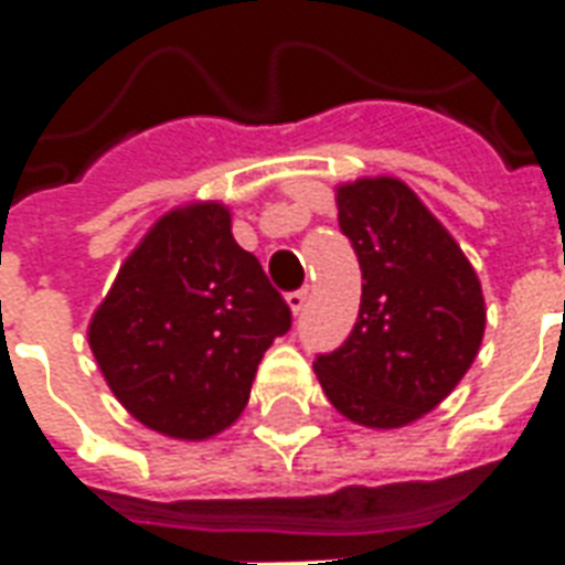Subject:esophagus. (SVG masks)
Listing matches in <instances>:
<instances>
[{
  "label": "esophagus",
  "mask_w": 565,
  "mask_h": 565,
  "mask_svg": "<svg viewBox=\"0 0 565 565\" xmlns=\"http://www.w3.org/2000/svg\"><path fill=\"white\" fill-rule=\"evenodd\" d=\"M306 302H308L306 287H302V290H294V294H287V306H290V311H294V315H299V311L306 308Z\"/></svg>",
  "instance_id": "34e87169"
}]
</instances>
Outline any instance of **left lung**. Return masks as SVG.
Here are the masks:
<instances>
[{
  "mask_svg": "<svg viewBox=\"0 0 565 565\" xmlns=\"http://www.w3.org/2000/svg\"><path fill=\"white\" fill-rule=\"evenodd\" d=\"M339 226L363 271L351 335L315 372L348 420L396 429L433 412L484 335L478 275L448 230L396 178L339 186Z\"/></svg>",
  "mask_w": 565,
  "mask_h": 565,
  "instance_id": "8db88e82",
  "label": "left lung"
}]
</instances>
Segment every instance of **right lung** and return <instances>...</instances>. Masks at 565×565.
Listing matches in <instances>:
<instances>
[{
  "instance_id": "add662e5",
  "label": "right lung",
  "mask_w": 565,
  "mask_h": 565,
  "mask_svg": "<svg viewBox=\"0 0 565 565\" xmlns=\"http://www.w3.org/2000/svg\"><path fill=\"white\" fill-rule=\"evenodd\" d=\"M294 315L230 211H169L117 271L90 320V348L129 415L172 438H209L245 412L266 348Z\"/></svg>"
}]
</instances>
